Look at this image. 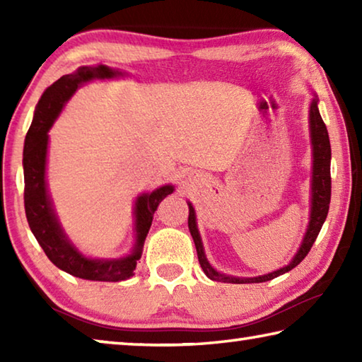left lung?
<instances>
[{
	"label": "left lung",
	"instance_id": "obj_1",
	"mask_svg": "<svg viewBox=\"0 0 362 362\" xmlns=\"http://www.w3.org/2000/svg\"><path fill=\"white\" fill-rule=\"evenodd\" d=\"M317 102L320 100H317V95L315 94L313 100L310 103V113H308L311 153H313V166H311L310 222H308V226H306V233L303 236L302 244H300V247L297 250V254L292 257V260L287 263L286 267L268 274H262V276L240 278V276H231V274L220 273L211 265L204 254V246H203V241H201L198 223H196L194 207L188 201V209H189L188 228L193 236L196 252H198L199 265L209 279L218 281V283H231V284L265 283V281H272L274 278H278L279 274L291 272V269L296 268L298 263L305 259L306 254L310 252L311 246H313V243L316 241V238L322 228V223L326 222V217L329 212V203H330V142H329L327 127L321 118L320 108H317Z\"/></svg>",
	"mask_w": 362,
	"mask_h": 362
}]
</instances>
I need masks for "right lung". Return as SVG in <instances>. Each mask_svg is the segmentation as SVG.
Returning <instances> with one entry per match:
<instances>
[{"label":"right lung","instance_id":"obj_1","mask_svg":"<svg viewBox=\"0 0 362 362\" xmlns=\"http://www.w3.org/2000/svg\"><path fill=\"white\" fill-rule=\"evenodd\" d=\"M118 76H124V71L110 69L107 65L79 66L76 71L64 75L49 86L35 108L32 126L25 136L22 161L23 179H25L23 201H25L27 220L30 230L45 250L47 259L71 276L89 281H107V283H118L132 276L137 260L142 257L145 238L153 222V214L158 204L174 192V185H163L150 193L137 196L132 212L136 243L131 254L119 259H93V257L84 255L66 236L54 209L51 194H49L46 180L47 132L79 86L93 79H112Z\"/></svg>","mask_w":362,"mask_h":362}]
</instances>
